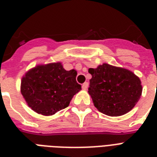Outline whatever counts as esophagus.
I'll list each match as a JSON object with an SVG mask.
<instances>
[{
	"mask_svg": "<svg viewBox=\"0 0 157 157\" xmlns=\"http://www.w3.org/2000/svg\"><path fill=\"white\" fill-rule=\"evenodd\" d=\"M88 82H84L82 84V87L83 90H86L87 88H88Z\"/></svg>",
	"mask_w": 157,
	"mask_h": 157,
	"instance_id": "34e87169",
	"label": "esophagus"
}]
</instances>
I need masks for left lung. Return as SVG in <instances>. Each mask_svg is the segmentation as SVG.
<instances>
[{
    "mask_svg": "<svg viewBox=\"0 0 157 157\" xmlns=\"http://www.w3.org/2000/svg\"><path fill=\"white\" fill-rule=\"evenodd\" d=\"M88 93L99 112L109 116H120L130 112L142 93L139 77L128 69L103 63L90 68Z\"/></svg>",
    "mask_w": 157,
    "mask_h": 157,
    "instance_id": "obj_1",
    "label": "left lung"
}]
</instances>
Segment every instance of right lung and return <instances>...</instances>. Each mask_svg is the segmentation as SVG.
Instances as JSON below:
<instances>
[{"mask_svg": "<svg viewBox=\"0 0 157 157\" xmlns=\"http://www.w3.org/2000/svg\"><path fill=\"white\" fill-rule=\"evenodd\" d=\"M77 71H66L60 62L38 64L25 73L20 91L27 105L37 114L52 116L68 106L82 90Z\"/></svg>", "mask_w": 157, "mask_h": 157, "instance_id": "obj_1", "label": "right lung"}]
</instances>
